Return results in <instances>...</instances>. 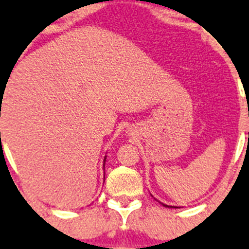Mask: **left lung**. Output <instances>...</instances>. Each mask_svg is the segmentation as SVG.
Instances as JSON below:
<instances>
[{
	"label": "left lung",
	"mask_w": 249,
	"mask_h": 249,
	"mask_svg": "<svg viewBox=\"0 0 249 249\" xmlns=\"http://www.w3.org/2000/svg\"><path fill=\"white\" fill-rule=\"evenodd\" d=\"M164 206H166V207H169V206H167V205H164Z\"/></svg>",
	"instance_id": "8db88e82"
}]
</instances>
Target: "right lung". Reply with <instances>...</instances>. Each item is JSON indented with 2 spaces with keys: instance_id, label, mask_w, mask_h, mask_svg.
<instances>
[{
  "instance_id": "right-lung-1",
  "label": "right lung",
  "mask_w": 249,
  "mask_h": 249,
  "mask_svg": "<svg viewBox=\"0 0 249 249\" xmlns=\"http://www.w3.org/2000/svg\"><path fill=\"white\" fill-rule=\"evenodd\" d=\"M1 97H2V96H1ZM105 160H106V158H105Z\"/></svg>"
}]
</instances>
